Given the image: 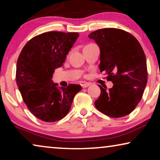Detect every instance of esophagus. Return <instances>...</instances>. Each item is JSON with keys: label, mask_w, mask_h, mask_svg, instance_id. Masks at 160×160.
Listing matches in <instances>:
<instances>
[{"label": "esophagus", "mask_w": 160, "mask_h": 160, "mask_svg": "<svg viewBox=\"0 0 160 160\" xmlns=\"http://www.w3.org/2000/svg\"><path fill=\"white\" fill-rule=\"evenodd\" d=\"M89 85H90L89 83H83V84H82V87L83 88H86V87H88Z\"/></svg>", "instance_id": "1"}]
</instances>
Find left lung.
Returning a JSON list of instances; mask_svg holds the SVG:
<instances>
[{
  "label": "left lung",
  "mask_w": 160,
  "mask_h": 160,
  "mask_svg": "<svg viewBox=\"0 0 160 160\" xmlns=\"http://www.w3.org/2000/svg\"><path fill=\"white\" fill-rule=\"evenodd\" d=\"M88 37L100 47L99 68L113 84L106 90L100 86L96 108L110 117L127 116L141 101L147 84L146 59L143 48L132 35L117 28H103Z\"/></svg>",
  "instance_id": "left-lung-1"
}]
</instances>
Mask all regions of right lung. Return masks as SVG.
<instances>
[{
	"instance_id": "obj_1",
	"label": "right lung",
	"mask_w": 160,
	"mask_h": 160,
	"mask_svg": "<svg viewBox=\"0 0 160 160\" xmlns=\"http://www.w3.org/2000/svg\"><path fill=\"white\" fill-rule=\"evenodd\" d=\"M79 34L51 31L30 39L20 52L16 79L23 101L30 112L46 122L60 120L69 112L81 85L66 88L52 82L54 69L62 66Z\"/></svg>"
}]
</instances>
